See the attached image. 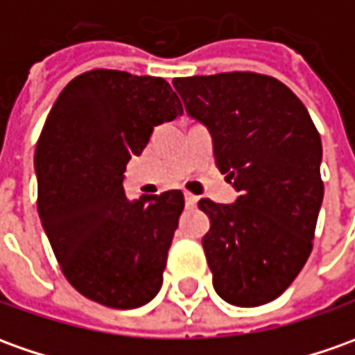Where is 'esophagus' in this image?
<instances>
[{"label":"esophagus","mask_w":355,"mask_h":355,"mask_svg":"<svg viewBox=\"0 0 355 355\" xmlns=\"http://www.w3.org/2000/svg\"><path fill=\"white\" fill-rule=\"evenodd\" d=\"M184 202H187V208H194V206L198 204V196H194V194L187 192V194H184Z\"/></svg>","instance_id":"34e87169"}]
</instances>
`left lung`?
<instances>
[{
  "mask_svg": "<svg viewBox=\"0 0 355 355\" xmlns=\"http://www.w3.org/2000/svg\"><path fill=\"white\" fill-rule=\"evenodd\" d=\"M188 116L208 128L233 204L198 202L214 289L237 307L279 297L309 259L324 187L307 108L278 79L250 71L173 79Z\"/></svg>",
  "mask_w": 355,
  "mask_h": 355,
  "instance_id": "left-lung-1",
  "label": "left lung"
}]
</instances>
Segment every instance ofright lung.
Returning a JSON list of instances; mask_svg holds the SVG:
<instances>
[{"label":"right lung","mask_w":355,"mask_h":355,"mask_svg":"<svg viewBox=\"0 0 355 355\" xmlns=\"http://www.w3.org/2000/svg\"><path fill=\"white\" fill-rule=\"evenodd\" d=\"M180 114L165 79L93 69L67 83L46 118L35 151L38 216L64 276L91 301L136 309L163 286L184 196L130 202L122 182L153 128Z\"/></svg>","instance_id":"right-lung-1"}]
</instances>
